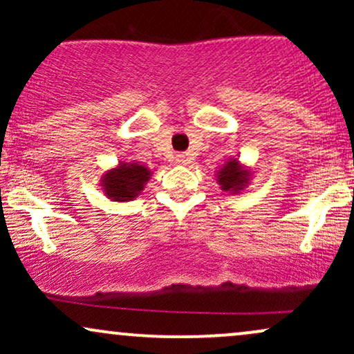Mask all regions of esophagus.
Instances as JSON below:
<instances>
[{"label": "esophagus", "mask_w": 354, "mask_h": 354, "mask_svg": "<svg viewBox=\"0 0 354 354\" xmlns=\"http://www.w3.org/2000/svg\"><path fill=\"white\" fill-rule=\"evenodd\" d=\"M191 160H193V158L189 156L188 153H181V154H176V163L178 165H181V166H186V165H189L191 163Z\"/></svg>", "instance_id": "1"}]
</instances>
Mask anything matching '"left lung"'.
Wrapping results in <instances>:
<instances>
[{
    "label": "left lung",
    "instance_id": "obj_1",
    "mask_svg": "<svg viewBox=\"0 0 354 354\" xmlns=\"http://www.w3.org/2000/svg\"><path fill=\"white\" fill-rule=\"evenodd\" d=\"M251 180V171L238 161V158H230L225 165L216 171V181L223 191H230L231 194H238L248 186Z\"/></svg>",
    "mask_w": 354,
    "mask_h": 354
}]
</instances>
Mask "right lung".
I'll return each mask as SVG.
<instances>
[{"label":"right lung","instance_id":"obj_1","mask_svg":"<svg viewBox=\"0 0 354 354\" xmlns=\"http://www.w3.org/2000/svg\"><path fill=\"white\" fill-rule=\"evenodd\" d=\"M149 178H151V171L140 161H133V163L120 161V165L115 168L104 171L100 185L108 200L124 203L135 200L145 189Z\"/></svg>","mask_w":354,"mask_h":354}]
</instances>
